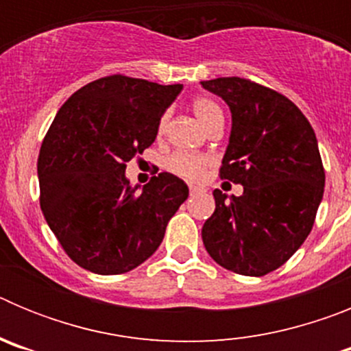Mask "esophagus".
<instances>
[{
    "instance_id": "1",
    "label": "esophagus",
    "mask_w": 351,
    "mask_h": 351,
    "mask_svg": "<svg viewBox=\"0 0 351 351\" xmlns=\"http://www.w3.org/2000/svg\"><path fill=\"white\" fill-rule=\"evenodd\" d=\"M200 188H197V186H190V197H195V195L200 193Z\"/></svg>"
}]
</instances>
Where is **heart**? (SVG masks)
Returning <instances> with one entry per match:
<instances>
[{
	"label": "heart",
	"mask_w": 351,
	"mask_h": 351,
	"mask_svg": "<svg viewBox=\"0 0 351 351\" xmlns=\"http://www.w3.org/2000/svg\"><path fill=\"white\" fill-rule=\"evenodd\" d=\"M191 108H193V114L197 116V119L204 125V128H207L218 116H223L219 105L210 100V98H206V96H197L191 101ZM167 121H169V114L165 112L160 117V123H158V133L160 135L165 132ZM207 167H209V158L202 156V154L173 153L165 161V169L170 173L186 179V181H197V179L202 178V173L206 172Z\"/></svg>",
	"instance_id": "heart-1"
}]
</instances>
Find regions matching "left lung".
Here are the masks:
<instances>
[{
	"label": "left lung",
	"instance_id": "8db88e82",
	"mask_svg": "<svg viewBox=\"0 0 351 351\" xmlns=\"http://www.w3.org/2000/svg\"><path fill=\"white\" fill-rule=\"evenodd\" d=\"M232 112L219 178L241 197L214 190L202 241L216 263L243 276L281 267L306 241L324 197L325 170L313 126L281 93L241 77L204 80Z\"/></svg>",
	"mask_w": 351,
	"mask_h": 351
}]
</instances>
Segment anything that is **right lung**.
Returning a JSON list of instances; mask_svg holds the SVG:
<instances>
[{
    "label": "right lung",
    "mask_w": 351,
    "mask_h": 351,
    "mask_svg": "<svg viewBox=\"0 0 351 351\" xmlns=\"http://www.w3.org/2000/svg\"><path fill=\"white\" fill-rule=\"evenodd\" d=\"M182 84L108 75L86 84L58 110L38 154L40 207L77 265L125 274L153 255L188 186L161 172L138 190L126 161L153 144Z\"/></svg>",
    "instance_id": "add662e5"
}]
</instances>
